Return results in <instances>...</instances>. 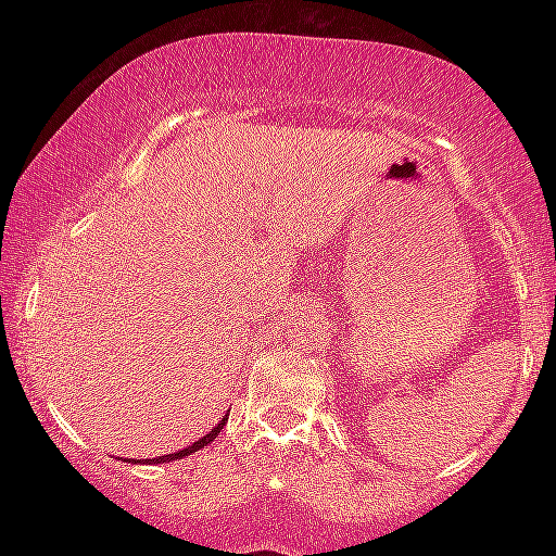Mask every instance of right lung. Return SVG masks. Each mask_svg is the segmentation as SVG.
I'll use <instances>...</instances> for the list:
<instances>
[{
	"instance_id": "obj_1",
	"label": "right lung",
	"mask_w": 556,
	"mask_h": 556,
	"mask_svg": "<svg viewBox=\"0 0 556 556\" xmlns=\"http://www.w3.org/2000/svg\"><path fill=\"white\" fill-rule=\"evenodd\" d=\"M225 425H228V414H225V417L220 419V425H218V427H213V429L208 431V434L201 437L199 441H193L191 446H186L184 451H174V454L159 456V458H147L144 464H168V460H176V458H186V456H191V454H195V451H201L203 446H208L211 441L220 434V429H223ZM131 464H142V458H139V460H131Z\"/></svg>"
}]
</instances>
